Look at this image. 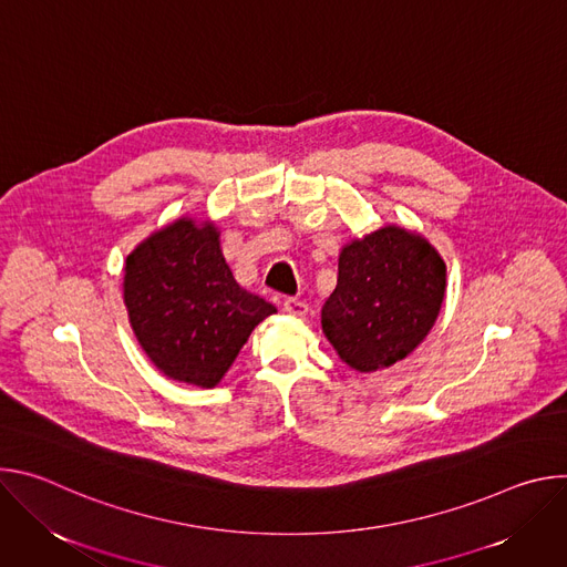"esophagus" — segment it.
Returning a JSON list of instances; mask_svg holds the SVG:
<instances>
[{"label":"esophagus","mask_w":567,"mask_h":567,"mask_svg":"<svg viewBox=\"0 0 567 567\" xmlns=\"http://www.w3.org/2000/svg\"><path fill=\"white\" fill-rule=\"evenodd\" d=\"M282 307H285V311L291 313V316H305V313H307V305H305L302 300H298V298H285Z\"/></svg>","instance_id":"1"}]
</instances>
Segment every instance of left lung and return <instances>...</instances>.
Here are the masks:
<instances>
[{
  "label": "left lung",
  "mask_w": 567,
  "mask_h": 567,
  "mask_svg": "<svg viewBox=\"0 0 567 567\" xmlns=\"http://www.w3.org/2000/svg\"><path fill=\"white\" fill-rule=\"evenodd\" d=\"M446 267L429 241L385 226L341 251L339 280L322 305V332L359 372L406 359L431 332Z\"/></svg>",
  "instance_id": "left-lung-1"
}]
</instances>
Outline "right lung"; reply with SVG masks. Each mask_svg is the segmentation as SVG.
<instances>
[{
    "label": "right lung",
    "instance_id": "add662e5",
    "mask_svg": "<svg viewBox=\"0 0 567 567\" xmlns=\"http://www.w3.org/2000/svg\"><path fill=\"white\" fill-rule=\"evenodd\" d=\"M125 305L152 363L173 379L210 388L260 320L276 313L241 289L219 251L215 226L179 219L127 258Z\"/></svg>",
    "mask_w": 567,
    "mask_h": 567
}]
</instances>
